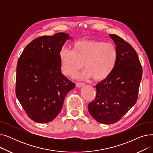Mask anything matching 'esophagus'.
<instances>
[{
  "label": "esophagus",
  "instance_id": "obj_1",
  "mask_svg": "<svg viewBox=\"0 0 153 153\" xmlns=\"http://www.w3.org/2000/svg\"><path fill=\"white\" fill-rule=\"evenodd\" d=\"M85 84L84 82H77L76 83V87H81L83 85H84Z\"/></svg>",
  "mask_w": 153,
  "mask_h": 153
}]
</instances>
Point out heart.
<instances>
[{
    "label": "heart",
    "mask_w": 153,
    "mask_h": 153,
    "mask_svg": "<svg viewBox=\"0 0 153 153\" xmlns=\"http://www.w3.org/2000/svg\"><path fill=\"white\" fill-rule=\"evenodd\" d=\"M59 57L64 74L74 77L84 65L85 71L82 77H92L95 81H102L114 71L118 59V51L111 43L83 39L73 44L72 51L61 50Z\"/></svg>",
    "instance_id": "obj_1"
}]
</instances>
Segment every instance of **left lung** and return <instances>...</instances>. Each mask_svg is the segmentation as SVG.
Returning a JSON list of instances; mask_svg holds the SVG:
<instances>
[{"label":"left lung","mask_w":153,"mask_h":153,"mask_svg":"<svg viewBox=\"0 0 153 153\" xmlns=\"http://www.w3.org/2000/svg\"><path fill=\"white\" fill-rule=\"evenodd\" d=\"M110 37L117 46L118 59L110 75L95 85V99L88 104V110L96 121L115 123L136 103L143 69L133 46L117 35Z\"/></svg>","instance_id":"left-lung-1"}]
</instances>
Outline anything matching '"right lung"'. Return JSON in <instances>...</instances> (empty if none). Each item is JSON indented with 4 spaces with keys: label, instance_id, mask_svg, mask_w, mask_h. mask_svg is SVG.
Segmentation results:
<instances>
[{
    "label": "right lung",
    "instance_id": "right-lung-1",
    "mask_svg": "<svg viewBox=\"0 0 153 153\" xmlns=\"http://www.w3.org/2000/svg\"><path fill=\"white\" fill-rule=\"evenodd\" d=\"M69 38L65 33L38 37L27 45L19 58L15 94L34 122L53 121L61 111L66 95L75 87L61 73L59 57Z\"/></svg>",
    "mask_w": 153,
    "mask_h": 153
}]
</instances>
